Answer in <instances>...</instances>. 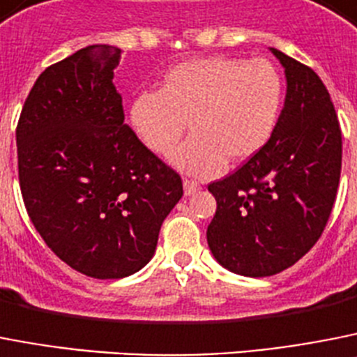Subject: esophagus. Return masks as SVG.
<instances>
[{
  "label": "esophagus",
  "mask_w": 357,
  "mask_h": 357,
  "mask_svg": "<svg viewBox=\"0 0 357 357\" xmlns=\"http://www.w3.org/2000/svg\"><path fill=\"white\" fill-rule=\"evenodd\" d=\"M183 188H185V196H192V194H196V192L201 190V185L194 181V179H185L183 181Z\"/></svg>",
  "instance_id": "1"
}]
</instances>
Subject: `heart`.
I'll list each match as a JSON object with an SVG mask.
<instances>
[{
  "label": "heart",
  "mask_w": 357,
  "mask_h": 357,
  "mask_svg": "<svg viewBox=\"0 0 357 357\" xmlns=\"http://www.w3.org/2000/svg\"><path fill=\"white\" fill-rule=\"evenodd\" d=\"M284 84L271 63L237 57L187 61L163 77L158 91L135 97L129 119L142 144L169 156L188 123L192 136L172 156L178 169L210 178L264 147L282 113Z\"/></svg>",
  "instance_id": "b5f03b06"
}]
</instances>
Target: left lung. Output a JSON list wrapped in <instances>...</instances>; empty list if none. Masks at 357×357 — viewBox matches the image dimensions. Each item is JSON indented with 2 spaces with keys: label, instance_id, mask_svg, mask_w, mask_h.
Wrapping results in <instances>:
<instances>
[{
  "label": "left lung",
  "instance_id": "obj_1",
  "mask_svg": "<svg viewBox=\"0 0 357 357\" xmlns=\"http://www.w3.org/2000/svg\"><path fill=\"white\" fill-rule=\"evenodd\" d=\"M286 70V104L271 140L208 185L217 210L206 230L213 257L244 277H271L321 237L342 172V129L331 95L305 64L271 48Z\"/></svg>",
  "mask_w": 357,
  "mask_h": 357
}]
</instances>
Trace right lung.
<instances>
[{
	"instance_id": "1",
	"label": "right lung",
	"mask_w": 357,
	"mask_h": 357,
	"mask_svg": "<svg viewBox=\"0 0 357 357\" xmlns=\"http://www.w3.org/2000/svg\"><path fill=\"white\" fill-rule=\"evenodd\" d=\"M120 50L93 45L43 71L15 129L21 196L46 246L91 278H123L156 252L183 196L174 169L123 123Z\"/></svg>"
}]
</instances>
